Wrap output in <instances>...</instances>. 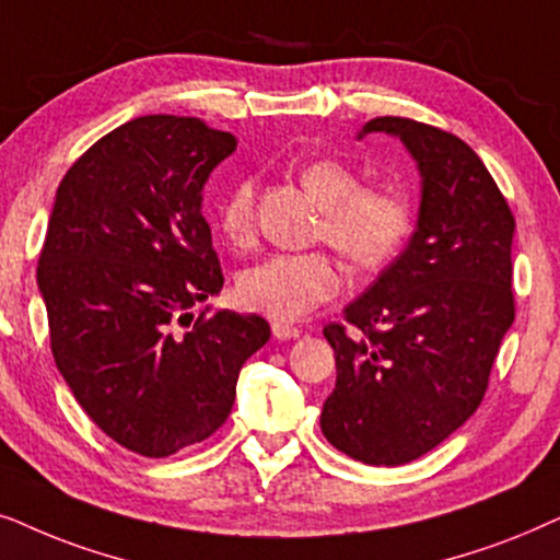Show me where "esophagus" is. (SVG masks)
Instances as JSON below:
<instances>
[{
    "label": "esophagus",
    "mask_w": 560,
    "mask_h": 560,
    "mask_svg": "<svg viewBox=\"0 0 560 560\" xmlns=\"http://www.w3.org/2000/svg\"><path fill=\"white\" fill-rule=\"evenodd\" d=\"M271 332H273L276 340H294V338H300V335H302L300 327L289 325V323H284V319H276V323L271 325Z\"/></svg>",
    "instance_id": "esophagus-1"
}]
</instances>
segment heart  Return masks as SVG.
Listing matches in <instances>:
<instances>
[{"label": "heart", "mask_w": 560, "mask_h": 560, "mask_svg": "<svg viewBox=\"0 0 560 560\" xmlns=\"http://www.w3.org/2000/svg\"><path fill=\"white\" fill-rule=\"evenodd\" d=\"M300 178L323 205L317 235L340 250L350 264H384L407 241L412 210L399 191L361 186V174L340 159H315L300 168ZM218 222L233 248H248L256 237V178L243 176L230 186ZM342 289V271L323 250L273 253L241 276V300L248 310L276 319H300Z\"/></svg>", "instance_id": "1"}]
</instances>
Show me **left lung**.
I'll use <instances>...</instances> for the list:
<instances>
[{
    "label": "left lung",
    "instance_id": "8db88e82",
    "mask_svg": "<svg viewBox=\"0 0 560 560\" xmlns=\"http://www.w3.org/2000/svg\"><path fill=\"white\" fill-rule=\"evenodd\" d=\"M399 138L422 176L407 248L325 325L338 382L319 428L369 466H401L456 432L481 405L514 323V218L464 140L407 117H376L358 138Z\"/></svg>",
    "mask_w": 560,
    "mask_h": 560
}]
</instances>
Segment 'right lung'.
Instances as JSON below:
<instances>
[{
  "label": "right lung",
  "instance_id": "obj_1",
  "mask_svg": "<svg viewBox=\"0 0 560 560\" xmlns=\"http://www.w3.org/2000/svg\"><path fill=\"white\" fill-rule=\"evenodd\" d=\"M235 145L197 117H138L56 191L37 260L56 366L96 428L145 458L207 441L271 338L264 317L230 310L191 325L194 304L225 284L202 189Z\"/></svg>",
  "mask_w": 560,
  "mask_h": 560
}]
</instances>
